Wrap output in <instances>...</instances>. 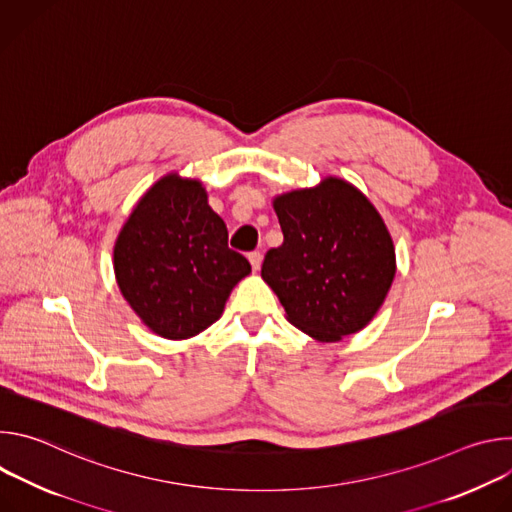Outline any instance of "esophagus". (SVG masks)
I'll list each match as a JSON object with an SVG mask.
<instances>
[{"instance_id": "esophagus-1", "label": "esophagus", "mask_w": 512, "mask_h": 512, "mask_svg": "<svg viewBox=\"0 0 512 512\" xmlns=\"http://www.w3.org/2000/svg\"><path fill=\"white\" fill-rule=\"evenodd\" d=\"M247 257H249V263H251L253 271H259V267H261V261H263V255H261L259 251H251Z\"/></svg>"}]
</instances>
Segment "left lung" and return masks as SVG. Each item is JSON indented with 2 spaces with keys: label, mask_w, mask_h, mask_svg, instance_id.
<instances>
[{
  "label": "left lung",
  "mask_w": 512,
  "mask_h": 512,
  "mask_svg": "<svg viewBox=\"0 0 512 512\" xmlns=\"http://www.w3.org/2000/svg\"><path fill=\"white\" fill-rule=\"evenodd\" d=\"M283 243L269 249L261 277L287 320L322 342L367 326L395 277V249L377 208L354 186L326 178L273 202Z\"/></svg>",
  "instance_id": "8db88e82"
}]
</instances>
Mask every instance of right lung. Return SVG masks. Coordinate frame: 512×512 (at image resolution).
I'll use <instances>...</instances> for the list:
<instances>
[{"label": "right lung", "instance_id": "1", "mask_svg": "<svg viewBox=\"0 0 512 512\" xmlns=\"http://www.w3.org/2000/svg\"><path fill=\"white\" fill-rule=\"evenodd\" d=\"M227 241V225L208 206L200 182L162 178L139 200L115 243L123 298L156 334L196 336L221 318L233 287L251 271Z\"/></svg>", "mask_w": 512, "mask_h": 512}]
</instances>
